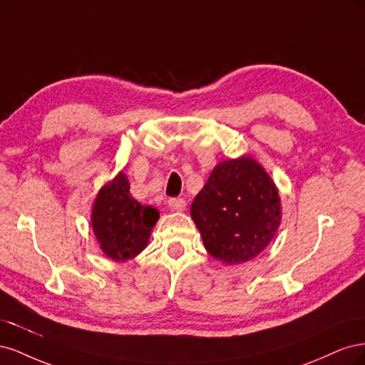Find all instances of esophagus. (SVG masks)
<instances>
[{"label": "esophagus", "instance_id": "1", "mask_svg": "<svg viewBox=\"0 0 365 365\" xmlns=\"http://www.w3.org/2000/svg\"><path fill=\"white\" fill-rule=\"evenodd\" d=\"M168 205L170 210H175V212H182V210L185 208V201L182 200V197H170V200L168 201Z\"/></svg>", "mask_w": 365, "mask_h": 365}]
</instances>
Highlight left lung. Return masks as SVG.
<instances>
[{
	"mask_svg": "<svg viewBox=\"0 0 365 365\" xmlns=\"http://www.w3.org/2000/svg\"><path fill=\"white\" fill-rule=\"evenodd\" d=\"M190 215L204 247L227 264L245 263L267 248L282 220L279 190L251 157L219 163L196 195Z\"/></svg>",
	"mask_w": 365,
	"mask_h": 365,
	"instance_id": "1",
	"label": "left lung"
}]
</instances>
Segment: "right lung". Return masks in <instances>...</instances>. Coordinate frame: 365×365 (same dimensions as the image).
<instances>
[{
  "instance_id": "1",
  "label": "right lung",
  "mask_w": 365,
  "mask_h": 365,
  "mask_svg": "<svg viewBox=\"0 0 365 365\" xmlns=\"http://www.w3.org/2000/svg\"><path fill=\"white\" fill-rule=\"evenodd\" d=\"M158 219L157 208L141 205L130 196L129 181L120 172L97 193L91 225L105 256L125 262L148 247L150 231Z\"/></svg>"
}]
</instances>
